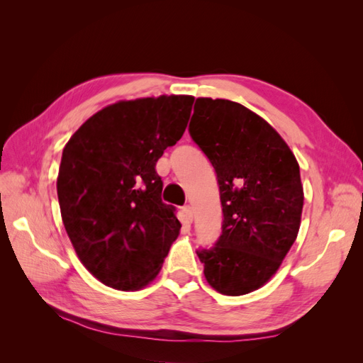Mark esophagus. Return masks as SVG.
Masks as SVG:
<instances>
[{
  "mask_svg": "<svg viewBox=\"0 0 363 363\" xmlns=\"http://www.w3.org/2000/svg\"><path fill=\"white\" fill-rule=\"evenodd\" d=\"M192 219H194L192 207H191V206L183 207V223H184V224H191Z\"/></svg>",
  "mask_w": 363,
  "mask_h": 363,
  "instance_id": "obj_1",
  "label": "esophagus"
}]
</instances>
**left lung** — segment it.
I'll list each match as a JSON object with an SVG mask.
<instances>
[{"label": "left lung", "instance_id": "8db88e82", "mask_svg": "<svg viewBox=\"0 0 363 363\" xmlns=\"http://www.w3.org/2000/svg\"><path fill=\"white\" fill-rule=\"evenodd\" d=\"M189 135L216 172L223 225L196 250L208 284L224 295L263 286L298 235L300 167L280 135L242 104L196 98Z\"/></svg>", "mask_w": 363, "mask_h": 363}]
</instances>
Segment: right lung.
Wrapping results in <instances>:
<instances>
[{"label": "right lung", "instance_id": "1", "mask_svg": "<svg viewBox=\"0 0 363 363\" xmlns=\"http://www.w3.org/2000/svg\"><path fill=\"white\" fill-rule=\"evenodd\" d=\"M194 96L119 101L96 112L62 152L57 196L65 230L95 279L119 291L155 279L179 236L175 207L162 201L156 163L177 144Z\"/></svg>", "mask_w": 363, "mask_h": 363}]
</instances>
